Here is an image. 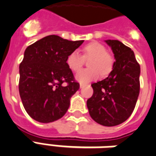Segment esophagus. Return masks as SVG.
I'll return each instance as SVG.
<instances>
[{
	"label": "esophagus",
	"mask_w": 156,
	"mask_h": 156,
	"mask_svg": "<svg viewBox=\"0 0 156 156\" xmlns=\"http://www.w3.org/2000/svg\"><path fill=\"white\" fill-rule=\"evenodd\" d=\"M85 86H86V84L85 83H80V87H85Z\"/></svg>",
	"instance_id": "esophagus-1"
}]
</instances>
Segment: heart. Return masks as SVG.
Returning <instances> with one entry per match:
<instances>
[{
  "label": "heart",
  "mask_w": 156,
  "mask_h": 156,
  "mask_svg": "<svg viewBox=\"0 0 156 156\" xmlns=\"http://www.w3.org/2000/svg\"><path fill=\"white\" fill-rule=\"evenodd\" d=\"M85 58H92L88 63L91 69H83L76 74V79L81 83L96 80L101 73L107 75L113 68V58L100 43L92 42L84 46L83 55L77 50L71 52L67 57V65L72 71L78 72L83 65Z\"/></svg>",
  "instance_id": "heart-1"
}]
</instances>
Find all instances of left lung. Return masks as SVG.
I'll list each match as a JSON object with an SVG mask.
<instances>
[{
    "mask_svg": "<svg viewBox=\"0 0 156 156\" xmlns=\"http://www.w3.org/2000/svg\"><path fill=\"white\" fill-rule=\"evenodd\" d=\"M116 62L108 77L92 84L93 94L87 101L91 117L98 124L114 126L130 117L140 93V68L134 52L119 40H105Z\"/></svg>",
    "mask_w": 156,
    "mask_h": 156,
    "instance_id": "obj_1",
    "label": "left lung"
}]
</instances>
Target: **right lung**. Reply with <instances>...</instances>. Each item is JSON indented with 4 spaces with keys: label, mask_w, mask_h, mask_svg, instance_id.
Instances as JSON below:
<instances>
[{
    "label": "right lung",
    "mask_w": 156,
    "mask_h": 156,
    "mask_svg": "<svg viewBox=\"0 0 156 156\" xmlns=\"http://www.w3.org/2000/svg\"><path fill=\"white\" fill-rule=\"evenodd\" d=\"M83 43L52 34L26 48L20 64L19 92L25 111L34 120L49 123L67 112L79 83L66 59Z\"/></svg>",
    "instance_id": "1"
}]
</instances>
